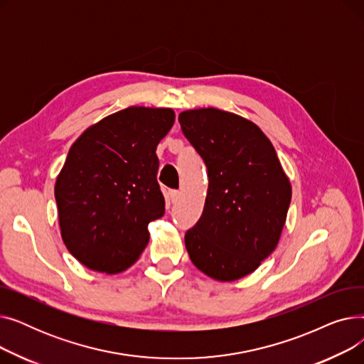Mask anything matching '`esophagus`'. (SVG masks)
I'll return each instance as SVG.
<instances>
[{"mask_svg": "<svg viewBox=\"0 0 364 364\" xmlns=\"http://www.w3.org/2000/svg\"><path fill=\"white\" fill-rule=\"evenodd\" d=\"M169 199L172 203H176L180 199V192L178 190H169Z\"/></svg>", "mask_w": 364, "mask_h": 364, "instance_id": "esophagus-1", "label": "esophagus"}]
</instances>
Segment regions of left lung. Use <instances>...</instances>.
Here are the masks:
<instances>
[{
	"mask_svg": "<svg viewBox=\"0 0 364 364\" xmlns=\"http://www.w3.org/2000/svg\"><path fill=\"white\" fill-rule=\"evenodd\" d=\"M178 122L209 180L202 217L184 236L188 257L209 277L237 280L274 251L291 183L255 124L213 107L183 112Z\"/></svg>",
	"mask_w": 364,
	"mask_h": 364,
	"instance_id": "1",
	"label": "left lung"
}]
</instances>
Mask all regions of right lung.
I'll list each match as a JSON object with an SVG mask.
<instances>
[{"instance_id": "1", "label": "right lung", "mask_w": 364, "mask_h": 364, "mask_svg": "<svg viewBox=\"0 0 364 364\" xmlns=\"http://www.w3.org/2000/svg\"><path fill=\"white\" fill-rule=\"evenodd\" d=\"M171 109L127 107L76 140L54 196L69 252L95 272L119 273L149 243V223L165 214L156 146L174 124Z\"/></svg>"}]
</instances>
